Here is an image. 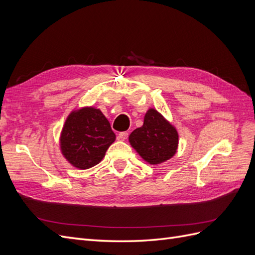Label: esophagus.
<instances>
[{
  "label": "esophagus",
  "instance_id": "34e87169",
  "mask_svg": "<svg viewBox=\"0 0 255 255\" xmlns=\"http://www.w3.org/2000/svg\"><path fill=\"white\" fill-rule=\"evenodd\" d=\"M128 137V132H121L118 135V138H119V139H121V140H126Z\"/></svg>",
  "mask_w": 255,
  "mask_h": 255
}]
</instances>
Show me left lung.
Segmentation results:
<instances>
[{
	"instance_id": "1",
	"label": "left lung",
	"mask_w": 255,
	"mask_h": 255,
	"mask_svg": "<svg viewBox=\"0 0 255 255\" xmlns=\"http://www.w3.org/2000/svg\"><path fill=\"white\" fill-rule=\"evenodd\" d=\"M128 141L146 163L158 165L175 154L179 134L163 115L150 109L144 115L142 127L130 133Z\"/></svg>"
}]
</instances>
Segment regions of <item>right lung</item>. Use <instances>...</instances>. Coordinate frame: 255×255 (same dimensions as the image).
<instances>
[{"instance_id": "right-lung-1", "label": "right lung", "mask_w": 255, "mask_h": 255, "mask_svg": "<svg viewBox=\"0 0 255 255\" xmlns=\"http://www.w3.org/2000/svg\"><path fill=\"white\" fill-rule=\"evenodd\" d=\"M115 139L102 112L83 107L68 116L60 134V150L73 167L84 170L98 165Z\"/></svg>"}]
</instances>
